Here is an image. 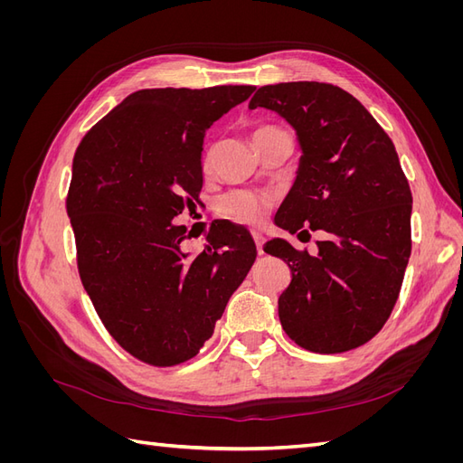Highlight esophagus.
<instances>
[{
	"instance_id": "34e87169",
	"label": "esophagus",
	"mask_w": 463,
	"mask_h": 463,
	"mask_svg": "<svg viewBox=\"0 0 463 463\" xmlns=\"http://www.w3.org/2000/svg\"><path fill=\"white\" fill-rule=\"evenodd\" d=\"M253 240H255V243H257V253H259V255H262V253H264V250H262L264 235H262V233H259V232H253Z\"/></svg>"
}]
</instances>
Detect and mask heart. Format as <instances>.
I'll list each match as a JSON object with an SVG mask.
<instances>
[{"instance_id":"1","label":"heart","mask_w":463,"mask_h":463,"mask_svg":"<svg viewBox=\"0 0 463 463\" xmlns=\"http://www.w3.org/2000/svg\"><path fill=\"white\" fill-rule=\"evenodd\" d=\"M266 131H278V129L262 128L255 135L266 133ZM204 164H208V156L204 158ZM270 204L272 201L269 197H264V194H257L250 191H233V193L223 194L218 203V208L223 216H228L235 222L249 223V226H259V223L264 222Z\"/></svg>"}]
</instances>
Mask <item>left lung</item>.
Masks as SVG:
<instances>
[{"mask_svg":"<svg viewBox=\"0 0 463 463\" xmlns=\"http://www.w3.org/2000/svg\"><path fill=\"white\" fill-rule=\"evenodd\" d=\"M249 108L282 116L301 146L276 223L289 233H326L315 257L286 240L264 245L291 270L279 322L315 354L367 344L394 309L411 255L413 199L394 143L357 98L326 82L266 85Z\"/></svg>","mask_w":463,"mask_h":463,"instance_id":"1","label":"left lung"}]
</instances>
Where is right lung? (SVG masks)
Returning a JSON list of instances; mask_svg holds the SVG:
<instances>
[{
  "label": "right lung",
  "mask_w": 463,
  "mask_h": 463,
  "mask_svg": "<svg viewBox=\"0 0 463 463\" xmlns=\"http://www.w3.org/2000/svg\"><path fill=\"white\" fill-rule=\"evenodd\" d=\"M255 87L145 89L82 137L67 214L94 309L125 352L172 367L199 354L257 257L250 233L210 226L203 253L181 250L172 222L199 201L210 125Z\"/></svg>",
  "instance_id": "right-lung-1"
}]
</instances>
